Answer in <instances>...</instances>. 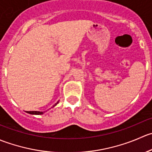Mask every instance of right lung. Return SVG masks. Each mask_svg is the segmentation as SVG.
Masks as SVG:
<instances>
[{
  "label": "right lung",
  "instance_id": "right-lung-1",
  "mask_svg": "<svg viewBox=\"0 0 152 152\" xmlns=\"http://www.w3.org/2000/svg\"><path fill=\"white\" fill-rule=\"evenodd\" d=\"M58 103H59V102H56V103L53 106V107H55V106ZM26 113H29V114H31V115H42V114H43V113H45V112H39V111H27Z\"/></svg>",
  "mask_w": 152,
  "mask_h": 152
}]
</instances>
